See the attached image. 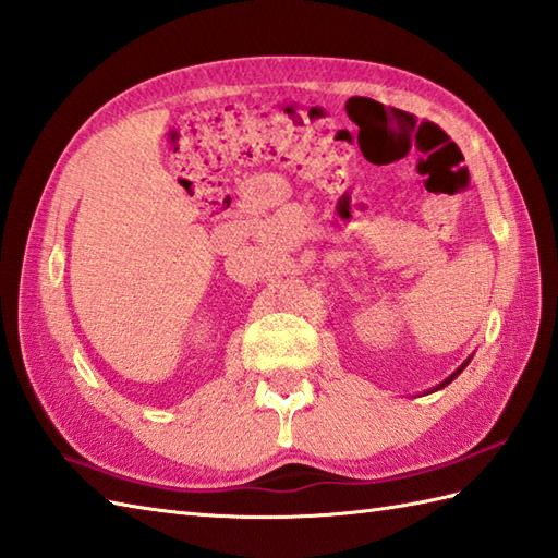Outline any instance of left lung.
Wrapping results in <instances>:
<instances>
[{
  "mask_svg": "<svg viewBox=\"0 0 558 558\" xmlns=\"http://www.w3.org/2000/svg\"><path fill=\"white\" fill-rule=\"evenodd\" d=\"M468 364H470V360H468V362H465V364H462V366H458V369H456V372H453V374H450V376H448V378H446V381H444V384H438V386H436V388H434V390H438V388H446V386H448V384H450V381H453V378H456V376H458V374H460V372H462V369H465V366H468Z\"/></svg>",
  "mask_w": 558,
  "mask_h": 558,
  "instance_id": "left-lung-1",
  "label": "left lung"
}]
</instances>
